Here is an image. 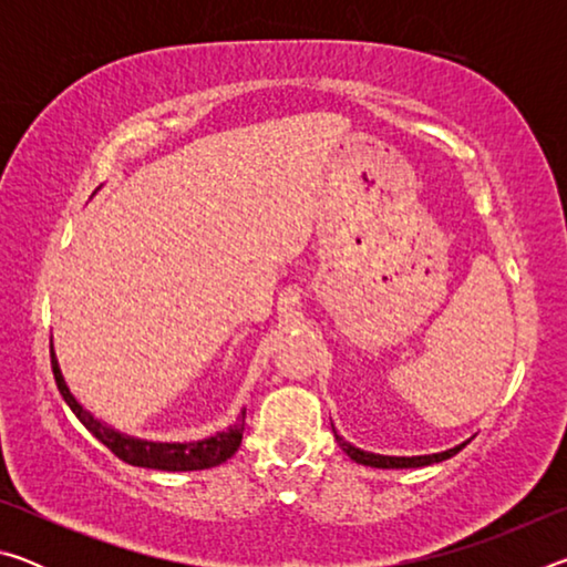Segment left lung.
<instances>
[{"mask_svg":"<svg viewBox=\"0 0 567 567\" xmlns=\"http://www.w3.org/2000/svg\"><path fill=\"white\" fill-rule=\"evenodd\" d=\"M334 440H338V445L348 453L354 463L360 465H372V467H422V465H433V463H440V460H447L460 453V447H453L447 450V453H437V455H422V457H382V455H372V453H362V450L352 447L350 443H344V440L340 435H334Z\"/></svg>","mask_w":567,"mask_h":567,"instance_id":"8db88e82","label":"left lung"}]
</instances>
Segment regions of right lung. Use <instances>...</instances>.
Here are the masks:
<instances>
[{"mask_svg": "<svg viewBox=\"0 0 567 567\" xmlns=\"http://www.w3.org/2000/svg\"><path fill=\"white\" fill-rule=\"evenodd\" d=\"M50 354H52V372H54V382L60 388L62 398L70 410L76 415V420L82 422L90 433L100 440L104 447H110L114 455L124 460L127 465L134 467H152V470H207L215 467L225 460L233 457L237 453L239 443H243V433H245V412L233 427H227L225 433H217L209 440H199V443H187V445H167V443H145V440H134V437H124L117 430H112L107 425H102L100 420H94L87 410H84L80 402L72 398L70 388L64 385V378L60 372V364H56L54 350L50 344Z\"/></svg>", "mask_w": 567, "mask_h": 567, "instance_id": "add662e5", "label": "right lung"}]
</instances>
